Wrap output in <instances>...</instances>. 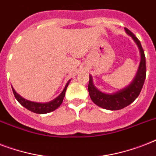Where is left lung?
<instances>
[{
  "mask_svg": "<svg viewBox=\"0 0 156 156\" xmlns=\"http://www.w3.org/2000/svg\"><path fill=\"white\" fill-rule=\"evenodd\" d=\"M125 30L129 35H130L133 38L134 42L138 45L141 53V61L138 71L130 84L116 92L112 94H107L100 91L95 87L93 84L92 77L91 75H89L90 79L88 84V91L91 100L100 108L112 110V111L122 109L125 107L129 105L131 103H133L140 94L146 78L147 69H146L145 54L140 41L129 29L125 28Z\"/></svg>",
  "mask_w": 156,
  "mask_h": 156,
  "instance_id": "8db88e82",
  "label": "left lung"
}]
</instances>
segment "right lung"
<instances>
[{
    "instance_id": "obj_1",
    "label": "right lung",
    "mask_w": 156,
    "mask_h": 156,
    "mask_svg": "<svg viewBox=\"0 0 156 156\" xmlns=\"http://www.w3.org/2000/svg\"><path fill=\"white\" fill-rule=\"evenodd\" d=\"M69 82H70V80L68 81V83H66V87L64 88V90H62V92H61L56 99H54L52 101H50V102L48 103L32 102V101H30V100H26V99L22 97L21 95H18L13 87H12V90H13V95L15 96L16 100H18V103H19L21 105H23L24 108L28 109L29 111L35 112V113L45 114L48 113V112H51L54 111V110H56V109L58 107H60V105L62 104L64 97H65V95H66V89H67V87H68Z\"/></svg>"
}]
</instances>
